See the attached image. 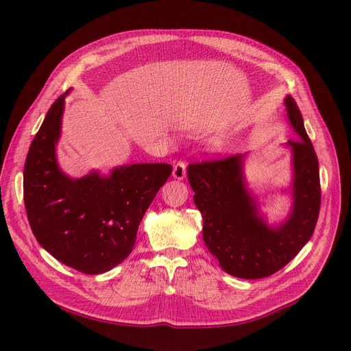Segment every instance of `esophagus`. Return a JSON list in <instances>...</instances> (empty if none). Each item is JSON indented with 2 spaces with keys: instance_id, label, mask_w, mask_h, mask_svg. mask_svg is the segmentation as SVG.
Masks as SVG:
<instances>
[{
  "instance_id": "1",
  "label": "esophagus",
  "mask_w": 351,
  "mask_h": 351,
  "mask_svg": "<svg viewBox=\"0 0 351 351\" xmlns=\"http://www.w3.org/2000/svg\"><path fill=\"white\" fill-rule=\"evenodd\" d=\"M172 175H173V178H175V179H178V180L185 179V176H186V165H185V162L179 160V162L173 166V172H172Z\"/></svg>"
}]
</instances>
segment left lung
Here are the masks:
<instances>
[{"label":"left lung","instance_id":"8db88e82","mask_svg":"<svg viewBox=\"0 0 351 351\" xmlns=\"http://www.w3.org/2000/svg\"><path fill=\"white\" fill-rule=\"evenodd\" d=\"M290 125L299 135L286 143L293 163V208L279 226H269L243 176V158L233 155L191 163L188 179L204 219V241L226 273L262 279L285 267L315 232L322 189L319 160L296 101L285 99Z\"/></svg>","mask_w":351,"mask_h":351}]
</instances>
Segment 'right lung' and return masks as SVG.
Wrapping results in <instances>:
<instances>
[{
	"instance_id": "1",
	"label": "right lung",
	"mask_w": 351,
	"mask_h": 351,
	"mask_svg": "<svg viewBox=\"0 0 351 351\" xmlns=\"http://www.w3.org/2000/svg\"><path fill=\"white\" fill-rule=\"evenodd\" d=\"M66 94L51 105L29 146L24 204L31 230L49 254L81 273L101 274L131 254L141 220L172 166L134 163L108 176H66L55 154Z\"/></svg>"
}]
</instances>
